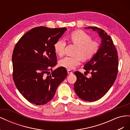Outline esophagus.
<instances>
[{
    "instance_id": "obj_1",
    "label": "esophagus",
    "mask_w": 130,
    "mask_h": 130,
    "mask_svg": "<svg viewBox=\"0 0 130 130\" xmlns=\"http://www.w3.org/2000/svg\"><path fill=\"white\" fill-rule=\"evenodd\" d=\"M67 72H68V74H73V72L71 70L68 69V70H67Z\"/></svg>"
}]
</instances>
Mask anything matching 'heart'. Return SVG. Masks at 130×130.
<instances>
[{
	"label": "heart",
	"mask_w": 130,
	"mask_h": 130,
	"mask_svg": "<svg viewBox=\"0 0 130 130\" xmlns=\"http://www.w3.org/2000/svg\"><path fill=\"white\" fill-rule=\"evenodd\" d=\"M69 39L74 44L77 46L75 55L74 57L66 56L59 62L63 67L73 69L80 65L83 58L85 60L92 58L98 53L100 45L97 42L92 41L90 36L85 31L76 30L72 32ZM66 43L63 40H57L54 44V50L59 56H62L64 54Z\"/></svg>",
	"instance_id": "1"
}]
</instances>
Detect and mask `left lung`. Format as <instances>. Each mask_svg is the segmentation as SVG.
Listing matches in <instances>:
<instances>
[{"label": "left lung", "mask_w": 130, "mask_h": 130, "mask_svg": "<svg viewBox=\"0 0 130 130\" xmlns=\"http://www.w3.org/2000/svg\"><path fill=\"white\" fill-rule=\"evenodd\" d=\"M86 29L96 31L101 43L98 53L84 66L92 76L87 78L80 72H75L77 80L74 89L80 99L92 102L103 97L115 82L118 72V56L111 37L104 30L96 26Z\"/></svg>", "instance_id": "left-lung-1"}]
</instances>
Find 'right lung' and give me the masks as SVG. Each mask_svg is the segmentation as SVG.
I'll list each match as a JSON object with an SVG mask.
<instances>
[{
    "label": "right lung",
    "mask_w": 130,
    "mask_h": 130,
    "mask_svg": "<svg viewBox=\"0 0 130 130\" xmlns=\"http://www.w3.org/2000/svg\"><path fill=\"white\" fill-rule=\"evenodd\" d=\"M66 30V27H34L23 35L14 46L12 56L13 79L19 92L31 104L48 103L67 76L63 67L48 75L50 69L57 64L54 44Z\"/></svg>",
    "instance_id": "add662e5"
}]
</instances>
